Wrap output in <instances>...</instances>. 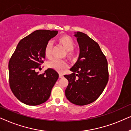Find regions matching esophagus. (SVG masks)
Returning a JSON list of instances; mask_svg holds the SVG:
<instances>
[{
    "label": "esophagus",
    "instance_id": "34e87169",
    "mask_svg": "<svg viewBox=\"0 0 131 131\" xmlns=\"http://www.w3.org/2000/svg\"><path fill=\"white\" fill-rule=\"evenodd\" d=\"M63 77V75L62 74H59V78H62Z\"/></svg>",
    "mask_w": 131,
    "mask_h": 131
}]
</instances>
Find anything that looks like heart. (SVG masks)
Returning a JSON list of instances; mask_svg holds the SVG:
<instances>
[{
  "mask_svg": "<svg viewBox=\"0 0 131 131\" xmlns=\"http://www.w3.org/2000/svg\"><path fill=\"white\" fill-rule=\"evenodd\" d=\"M57 41L63 47L67 50V54L68 57H72L74 53L73 52V49L75 47V42L74 40L70 36L68 35H63L60 36ZM52 45L49 42L45 45L44 49V54L47 58L50 59L52 56ZM48 67L56 70L59 72H62L64 69L68 67V63L65 60H60V59H54L49 61L47 63Z\"/></svg>",
  "mask_w": 131,
  "mask_h": 131,
  "instance_id": "obj_1",
  "label": "heart"
}]
</instances>
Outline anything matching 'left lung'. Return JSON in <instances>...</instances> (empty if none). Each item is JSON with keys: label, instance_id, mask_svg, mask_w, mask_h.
Instances as JSON below:
<instances>
[{"label": "left lung", "instance_id": "obj_1", "mask_svg": "<svg viewBox=\"0 0 131 131\" xmlns=\"http://www.w3.org/2000/svg\"><path fill=\"white\" fill-rule=\"evenodd\" d=\"M79 45L80 54L77 61L65 75L69 83L65 96L71 103L85 105L98 98L108 81L107 59L100 47L86 34L75 32Z\"/></svg>", "mask_w": 131, "mask_h": 131}]
</instances>
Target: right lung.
Returning <instances> with one entry per match:
<instances>
[{"label":"right lung","mask_w":131,"mask_h":131,"mask_svg":"<svg viewBox=\"0 0 131 131\" xmlns=\"http://www.w3.org/2000/svg\"><path fill=\"white\" fill-rule=\"evenodd\" d=\"M57 30H37L23 38L9 62V82L15 97L23 103L38 105L47 101L59 78L54 69L40 74L38 69L45 58V45Z\"/></svg>","instance_id":"1"}]
</instances>
